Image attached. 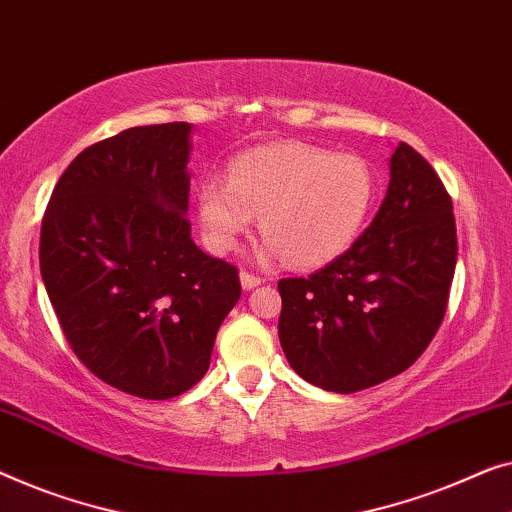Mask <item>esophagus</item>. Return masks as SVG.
<instances>
[{
    "label": "esophagus",
    "mask_w": 512,
    "mask_h": 512,
    "mask_svg": "<svg viewBox=\"0 0 512 512\" xmlns=\"http://www.w3.org/2000/svg\"><path fill=\"white\" fill-rule=\"evenodd\" d=\"M261 281H263V279L258 277V274H251V272H247V270L240 272V284H242L244 291H251V288L261 286Z\"/></svg>",
    "instance_id": "esophagus-1"
}]
</instances>
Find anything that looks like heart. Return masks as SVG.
Segmentation results:
<instances>
[{
    "instance_id": "b5f03b06",
    "label": "heart",
    "mask_w": 512,
    "mask_h": 512,
    "mask_svg": "<svg viewBox=\"0 0 512 512\" xmlns=\"http://www.w3.org/2000/svg\"><path fill=\"white\" fill-rule=\"evenodd\" d=\"M376 196L379 177L358 154L279 143L235 157L226 182L203 180L196 210L214 254L238 249L258 217L265 254L318 268L358 240Z\"/></svg>"
}]
</instances>
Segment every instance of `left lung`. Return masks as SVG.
<instances>
[{"instance_id": "8db88e82", "label": "left lung", "mask_w": 512, "mask_h": 512, "mask_svg": "<svg viewBox=\"0 0 512 512\" xmlns=\"http://www.w3.org/2000/svg\"><path fill=\"white\" fill-rule=\"evenodd\" d=\"M455 263L453 201L434 168L399 143L367 231L323 270L279 281L288 365L342 395L402 374L446 316Z\"/></svg>"}]
</instances>
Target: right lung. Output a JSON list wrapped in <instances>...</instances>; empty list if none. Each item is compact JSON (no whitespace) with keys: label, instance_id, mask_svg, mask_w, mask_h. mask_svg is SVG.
<instances>
[{"label":"right lung","instance_id":"1","mask_svg":"<svg viewBox=\"0 0 512 512\" xmlns=\"http://www.w3.org/2000/svg\"><path fill=\"white\" fill-rule=\"evenodd\" d=\"M191 124L133 127L78 154L43 214L39 263L66 342L103 383L182 395L240 300L238 268L191 240Z\"/></svg>","mask_w":512,"mask_h":512}]
</instances>
